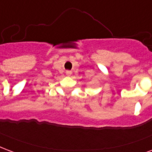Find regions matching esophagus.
Returning <instances> with one entry per match:
<instances>
[{"mask_svg":"<svg viewBox=\"0 0 152 152\" xmlns=\"http://www.w3.org/2000/svg\"><path fill=\"white\" fill-rule=\"evenodd\" d=\"M72 71H66V75H67V76H71V75H72Z\"/></svg>","mask_w":152,"mask_h":152,"instance_id":"obj_1","label":"esophagus"}]
</instances>
